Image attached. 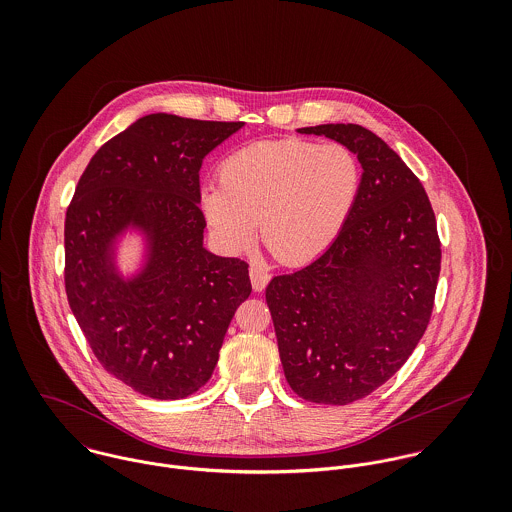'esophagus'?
Returning <instances> with one entry per match:
<instances>
[{
	"instance_id": "34e87169",
	"label": "esophagus",
	"mask_w": 512,
	"mask_h": 512,
	"mask_svg": "<svg viewBox=\"0 0 512 512\" xmlns=\"http://www.w3.org/2000/svg\"><path fill=\"white\" fill-rule=\"evenodd\" d=\"M250 282L256 292H262L270 282V272L258 264H252L250 266Z\"/></svg>"
}]
</instances>
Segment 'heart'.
<instances>
[{
	"instance_id": "b5f03b06",
	"label": "heart",
	"mask_w": 512,
	"mask_h": 512,
	"mask_svg": "<svg viewBox=\"0 0 512 512\" xmlns=\"http://www.w3.org/2000/svg\"><path fill=\"white\" fill-rule=\"evenodd\" d=\"M361 165L341 144L270 140L242 147L220 165V183L201 189V209L220 244L238 252L260 236L282 264L323 254L349 219Z\"/></svg>"
}]
</instances>
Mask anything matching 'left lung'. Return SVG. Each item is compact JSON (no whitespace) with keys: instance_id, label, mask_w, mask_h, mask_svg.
Masks as SVG:
<instances>
[{"instance_id":"obj_1","label":"left lung","mask_w":512,"mask_h":512,"mask_svg":"<svg viewBox=\"0 0 512 512\" xmlns=\"http://www.w3.org/2000/svg\"><path fill=\"white\" fill-rule=\"evenodd\" d=\"M297 132L349 147L361 189L331 246L272 278L266 301L293 392L345 406L382 386L420 343L438 288V226L420 179L376 134L357 124Z\"/></svg>"}]
</instances>
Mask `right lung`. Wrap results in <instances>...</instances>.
<instances>
[{"label":"right lung","mask_w":512,"mask_h":512,"mask_svg":"<svg viewBox=\"0 0 512 512\" xmlns=\"http://www.w3.org/2000/svg\"><path fill=\"white\" fill-rule=\"evenodd\" d=\"M244 122L149 114L100 147L65 219V290L112 376L155 400H179L211 378L226 329L252 292L248 264L203 246L199 171ZM147 240L143 270L124 279L115 242Z\"/></svg>","instance_id":"obj_1"}]
</instances>
